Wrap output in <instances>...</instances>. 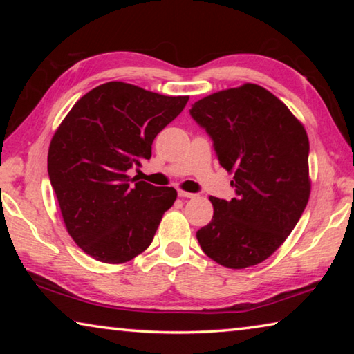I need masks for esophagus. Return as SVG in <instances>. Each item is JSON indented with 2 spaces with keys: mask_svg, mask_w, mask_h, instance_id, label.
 <instances>
[{
  "mask_svg": "<svg viewBox=\"0 0 354 354\" xmlns=\"http://www.w3.org/2000/svg\"><path fill=\"white\" fill-rule=\"evenodd\" d=\"M178 195L181 196V198H194L195 194H190V192H184V190H178Z\"/></svg>",
  "mask_w": 354,
  "mask_h": 354,
  "instance_id": "esophagus-1",
  "label": "esophagus"
}]
</instances>
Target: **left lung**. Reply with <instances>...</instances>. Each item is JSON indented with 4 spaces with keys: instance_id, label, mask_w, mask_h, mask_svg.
Masks as SVG:
<instances>
[{
    "instance_id": "left-lung-1",
    "label": "left lung",
    "mask_w": 354,
    "mask_h": 354,
    "mask_svg": "<svg viewBox=\"0 0 354 354\" xmlns=\"http://www.w3.org/2000/svg\"><path fill=\"white\" fill-rule=\"evenodd\" d=\"M190 117L212 139L220 165L234 171V198H209L214 217L196 231L200 247L223 267L256 266L281 247L308 205L306 131L256 84L196 101Z\"/></svg>"
}]
</instances>
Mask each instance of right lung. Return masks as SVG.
I'll return each instance as SVG.
<instances>
[{"label": "right lung", "instance_id": "1", "mask_svg": "<svg viewBox=\"0 0 354 354\" xmlns=\"http://www.w3.org/2000/svg\"><path fill=\"white\" fill-rule=\"evenodd\" d=\"M187 101L106 82L84 95L53 136L48 175L68 234L93 259L128 262L153 242L176 190L128 170L151 158L154 137Z\"/></svg>", "mask_w": 354, "mask_h": 354}]
</instances>
